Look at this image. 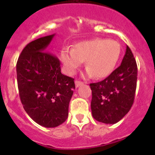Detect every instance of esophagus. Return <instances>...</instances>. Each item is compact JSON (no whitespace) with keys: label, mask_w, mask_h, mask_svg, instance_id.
Listing matches in <instances>:
<instances>
[{"label":"esophagus","mask_w":155,"mask_h":155,"mask_svg":"<svg viewBox=\"0 0 155 155\" xmlns=\"http://www.w3.org/2000/svg\"><path fill=\"white\" fill-rule=\"evenodd\" d=\"M82 84H84V82H82V81H78V80L75 81V86H76L77 87H79V86H81V85H82Z\"/></svg>","instance_id":"34e87169"}]
</instances>
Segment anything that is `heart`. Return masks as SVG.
Segmentation results:
<instances>
[{"mask_svg": "<svg viewBox=\"0 0 155 155\" xmlns=\"http://www.w3.org/2000/svg\"><path fill=\"white\" fill-rule=\"evenodd\" d=\"M120 45L113 39L95 38L77 43L74 49L65 47L61 53L64 71L74 74L86 61V74L104 78L114 70L120 56Z\"/></svg>", "mask_w": 155, "mask_h": 155, "instance_id": "obj_1", "label": "heart"}]
</instances>
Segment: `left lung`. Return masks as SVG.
<instances>
[{
    "mask_svg": "<svg viewBox=\"0 0 155 155\" xmlns=\"http://www.w3.org/2000/svg\"><path fill=\"white\" fill-rule=\"evenodd\" d=\"M137 66L128 46L121 64L103 81L91 83V108L94 120L114 124L132 107L137 88Z\"/></svg>",
    "mask_w": 155,
    "mask_h": 155,
    "instance_id": "left-lung-1",
    "label": "left lung"
}]
</instances>
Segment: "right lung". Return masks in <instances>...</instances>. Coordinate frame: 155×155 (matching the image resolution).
<instances>
[{
    "instance_id": "1",
    "label": "right lung",
    "mask_w": 155,
    "mask_h": 155,
    "mask_svg": "<svg viewBox=\"0 0 155 155\" xmlns=\"http://www.w3.org/2000/svg\"><path fill=\"white\" fill-rule=\"evenodd\" d=\"M54 35L29 42L16 64L19 96L27 114L45 127L66 121L74 79L61 74L58 57L48 48Z\"/></svg>"
}]
</instances>
